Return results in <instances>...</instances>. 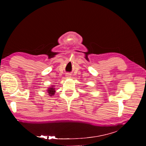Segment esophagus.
I'll return each instance as SVG.
<instances>
[{"label":"esophagus","instance_id":"obj_1","mask_svg":"<svg viewBox=\"0 0 146 146\" xmlns=\"http://www.w3.org/2000/svg\"><path fill=\"white\" fill-rule=\"evenodd\" d=\"M69 76V75H68V76Z\"/></svg>","mask_w":146,"mask_h":146}]
</instances>
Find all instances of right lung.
<instances>
[{
  "instance_id": "obj_1",
  "label": "right lung",
  "mask_w": 146,
  "mask_h": 146,
  "mask_svg": "<svg viewBox=\"0 0 146 146\" xmlns=\"http://www.w3.org/2000/svg\"><path fill=\"white\" fill-rule=\"evenodd\" d=\"M55 89V88H54V85H52L50 86V88H48L47 91L48 92V95L50 97H52L54 95H55V91H56Z\"/></svg>"
}]
</instances>
